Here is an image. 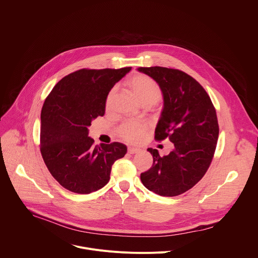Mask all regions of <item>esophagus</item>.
<instances>
[{
    "label": "esophagus",
    "instance_id": "1",
    "mask_svg": "<svg viewBox=\"0 0 258 258\" xmlns=\"http://www.w3.org/2000/svg\"><path fill=\"white\" fill-rule=\"evenodd\" d=\"M138 151H139V149L133 148V147H128V148H127V152H128L130 154H135V153H137Z\"/></svg>",
    "mask_w": 258,
    "mask_h": 258
}]
</instances>
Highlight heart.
<instances>
[{"mask_svg":"<svg viewBox=\"0 0 258 258\" xmlns=\"http://www.w3.org/2000/svg\"><path fill=\"white\" fill-rule=\"evenodd\" d=\"M130 87L142 104L153 105L159 101L162 95L161 89L157 83L144 75H137L133 77L130 81ZM114 93V88L109 91L106 98V106H109ZM148 130L149 125L145 121L127 120L118 126L117 135L127 143L137 144L144 138Z\"/></svg>","mask_w":258,"mask_h":258,"instance_id":"heart-1","label":"heart"}]
</instances>
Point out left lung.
Instances as JSON below:
<instances>
[{
    "label": "left lung",
    "instance_id": "obj_1",
    "mask_svg": "<svg viewBox=\"0 0 258 258\" xmlns=\"http://www.w3.org/2000/svg\"><path fill=\"white\" fill-rule=\"evenodd\" d=\"M138 70L152 78L163 95L155 140L168 139L174 146L165 156L148 148L153 165L141 173V180L155 194L177 196L193 188L212 161L219 132L215 108L203 87L186 72L160 66Z\"/></svg>",
    "mask_w": 258,
    "mask_h": 258
}]
</instances>
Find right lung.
Wrapping results in <instances>:
<instances>
[{
	"instance_id": "obj_1",
	"label": "right lung",
	"mask_w": 258,
	"mask_h": 258,
	"mask_svg": "<svg viewBox=\"0 0 258 258\" xmlns=\"http://www.w3.org/2000/svg\"><path fill=\"white\" fill-rule=\"evenodd\" d=\"M132 67L80 69L64 77L46 98L41 113V153L54 178L66 190L90 194L110 179L112 164L126 146L94 145L88 127L105 113L109 91Z\"/></svg>"
}]
</instances>
